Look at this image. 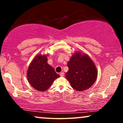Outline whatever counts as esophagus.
<instances>
[{
	"mask_svg": "<svg viewBox=\"0 0 123 123\" xmlns=\"http://www.w3.org/2000/svg\"><path fill=\"white\" fill-rule=\"evenodd\" d=\"M60 75L61 77H63L64 75V73L63 72H61V73H60Z\"/></svg>",
	"mask_w": 123,
	"mask_h": 123,
	"instance_id": "1",
	"label": "esophagus"
}]
</instances>
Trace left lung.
Segmentation results:
<instances>
[{
  "label": "left lung",
  "instance_id": "8db88e82",
  "mask_svg": "<svg viewBox=\"0 0 123 123\" xmlns=\"http://www.w3.org/2000/svg\"><path fill=\"white\" fill-rule=\"evenodd\" d=\"M68 71L66 78L72 88L78 91L86 90L95 83L97 72L93 62L86 54L74 53L67 64Z\"/></svg>",
  "mask_w": 123,
  "mask_h": 123
}]
</instances>
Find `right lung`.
Returning a JSON list of instances; mask_svg holds the SVG:
<instances>
[{"label": "right lung", "mask_w": 123, "mask_h": 123, "mask_svg": "<svg viewBox=\"0 0 123 123\" xmlns=\"http://www.w3.org/2000/svg\"><path fill=\"white\" fill-rule=\"evenodd\" d=\"M47 59L46 55H37L30 64L27 71L28 80L30 85L40 91L48 90L54 80L60 77L54 69L48 64Z\"/></svg>", "instance_id": "add662e5"}]
</instances>
